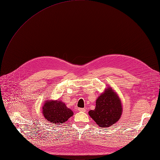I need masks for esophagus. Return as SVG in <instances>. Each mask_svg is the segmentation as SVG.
Segmentation results:
<instances>
[{"instance_id":"obj_1","label":"esophagus","mask_w":160,"mask_h":160,"mask_svg":"<svg viewBox=\"0 0 160 160\" xmlns=\"http://www.w3.org/2000/svg\"><path fill=\"white\" fill-rule=\"evenodd\" d=\"M78 110L80 112H85L86 111V109L85 108H78Z\"/></svg>"}]
</instances>
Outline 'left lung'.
<instances>
[{
    "label": "left lung",
    "instance_id": "8db88e82",
    "mask_svg": "<svg viewBox=\"0 0 160 160\" xmlns=\"http://www.w3.org/2000/svg\"><path fill=\"white\" fill-rule=\"evenodd\" d=\"M122 112L119 97L111 87H108L96 100L95 109L88 114L98 126L108 128L120 119Z\"/></svg>",
    "mask_w": 160,
    "mask_h": 160
}]
</instances>
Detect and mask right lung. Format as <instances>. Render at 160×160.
<instances>
[{
	"label": "right lung",
	"mask_w": 160,
	"mask_h": 160,
	"mask_svg": "<svg viewBox=\"0 0 160 160\" xmlns=\"http://www.w3.org/2000/svg\"><path fill=\"white\" fill-rule=\"evenodd\" d=\"M42 109L44 118L55 124L64 123L73 115V111L61 100H47Z\"/></svg>",
	"instance_id": "right-lung-1"
}]
</instances>
